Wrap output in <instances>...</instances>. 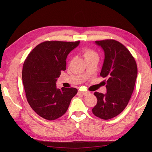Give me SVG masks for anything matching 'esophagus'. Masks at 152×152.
Masks as SVG:
<instances>
[{"label":"esophagus","mask_w":152,"mask_h":152,"mask_svg":"<svg viewBox=\"0 0 152 152\" xmlns=\"http://www.w3.org/2000/svg\"><path fill=\"white\" fill-rule=\"evenodd\" d=\"M80 93H82V94L83 95H84V96L88 95L89 94H90V93H89V92H88V91H80Z\"/></svg>","instance_id":"esophagus-1"}]
</instances>
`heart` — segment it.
Here are the masks:
<instances>
[{"label":"heart","mask_w":152,"mask_h":152,"mask_svg":"<svg viewBox=\"0 0 152 152\" xmlns=\"http://www.w3.org/2000/svg\"><path fill=\"white\" fill-rule=\"evenodd\" d=\"M83 56L84 57L85 59H86V58L89 57L96 56V54L95 51H93V50H91L89 49H86L84 51H83Z\"/></svg>","instance_id":"1"}]
</instances>
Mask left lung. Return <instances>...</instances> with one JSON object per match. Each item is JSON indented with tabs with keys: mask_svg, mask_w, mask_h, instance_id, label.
<instances>
[{
	"mask_svg": "<svg viewBox=\"0 0 152 152\" xmlns=\"http://www.w3.org/2000/svg\"><path fill=\"white\" fill-rule=\"evenodd\" d=\"M104 51L101 75L107 78L106 94L95 92L97 103L92 109L96 117L110 119L124 111L133 92L137 77L134 58L124 45L112 39L95 41Z\"/></svg>",
	"mask_w": 152,
	"mask_h": 152,
	"instance_id": "1",
	"label": "left lung"
}]
</instances>
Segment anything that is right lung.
I'll return each instance as SVG.
<instances>
[{"label":"right lung","instance_id":"1","mask_svg":"<svg viewBox=\"0 0 152 152\" xmlns=\"http://www.w3.org/2000/svg\"><path fill=\"white\" fill-rule=\"evenodd\" d=\"M80 41H45L35 47L25 59L22 80L27 100L32 109L48 120L65 114L76 88L57 89V78L66 70V59Z\"/></svg>","mask_w":152,"mask_h":152}]
</instances>
